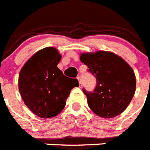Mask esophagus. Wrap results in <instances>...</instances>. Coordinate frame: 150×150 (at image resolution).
Here are the masks:
<instances>
[{"label": "esophagus", "instance_id": "1", "mask_svg": "<svg viewBox=\"0 0 150 150\" xmlns=\"http://www.w3.org/2000/svg\"><path fill=\"white\" fill-rule=\"evenodd\" d=\"M77 79H78V81H79V85H82V79H81L80 76H77Z\"/></svg>", "mask_w": 150, "mask_h": 150}]
</instances>
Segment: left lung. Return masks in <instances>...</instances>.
Here are the masks:
<instances>
[{
  "instance_id": "obj_1",
  "label": "left lung",
  "mask_w": 150,
  "mask_h": 150,
  "mask_svg": "<svg viewBox=\"0 0 150 150\" xmlns=\"http://www.w3.org/2000/svg\"><path fill=\"white\" fill-rule=\"evenodd\" d=\"M80 61L97 79L94 92L82 90L89 108L99 117L112 118L128 107L136 89V78L131 66L109 51L82 53Z\"/></svg>"
}]
</instances>
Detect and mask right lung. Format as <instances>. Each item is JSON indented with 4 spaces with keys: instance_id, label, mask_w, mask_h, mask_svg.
Masks as SVG:
<instances>
[{
    "instance_id": "add662e5",
    "label": "right lung",
    "mask_w": 150,
    "mask_h": 150,
    "mask_svg": "<svg viewBox=\"0 0 150 150\" xmlns=\"http://www.w3.org/2000/svg\"><path fill=\"white\" fill-rule=\"evenodd\" d=\"M62 59L56 48L48 47L33 55L21 69L18 89L25 105L42 118H51L64 108L76 79L65 76L58 68Z\"/></svg>"
}]
</instances>
